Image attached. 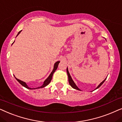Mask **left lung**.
Wrapping results in <instances>:
<instances>
[{
  "instance_id": "1",
  "label": "left lung",
  "mask_w": 122,
  "mask_h": 122,
  "mask_svg": "<svg viewBox=\"0 0 122 122\" xmlns=\"http://www.w3.org/2000/svg\"><path fill=\"white\" fill-rule=\"evenodd\" d=\"M67 75H68V77H69V84H70V85L71 86H72V87H73V88L74 89H77V90H80V89H79V88H78V87L76 85V84L74 83V81L72 80V78H71V76H70V74H69V71H68V69H67ZM105 79L104 81H102L101 83H100L99 85H98V86L96 88V89H98V88H99V87L100 86H101L102 84H103V83H104V82L105 81Z\"/></svg>"
}]
</instances>
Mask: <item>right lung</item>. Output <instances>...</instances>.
I'll list each match as a JSON object with an SVG mask.
<instances>
[{
  "instance_id": "obj_1",
  "label": "right lung",
  "mask_w": 122,
  "mask_h": 122,
  "mask_svg": "<svg viewBox=\"0 0 122 122\" xmlns=\"http://www.w3.org/2000/svg\"><path fill=\"white\" fill-rule=\"evenodd\" d=\"M20 32H21V30H20V31H19V32H18V33L17 36L20 33ZM13 43H14V42H13ZM59 63H60V61H57V62H56V63H55V65H54V68H53V71H52V72L51 73V74L50 75V76H48L47 79L44 82H43V85H42L41 86L37 87L36 89H38V88L39 89V88H42V87H44L46 86H47V85H48V84H49V83H50V82H51V80H52V77L53 74L55 72V71L56 70V69H57L58 65V64H59ZM15 79H17V80L19 82V83H20V84H21V85H22V86H24L25 87H26V88L29 89H36V88H34V89H33V88H32H32H30V87H29L28 86V85H27V84H26L25 82H23V81H22L19 80V79H17V78H16V77H15Z\"/></svg>"
}]
</instances>
